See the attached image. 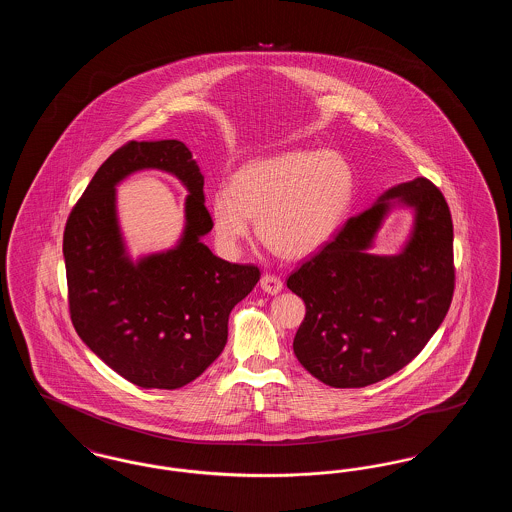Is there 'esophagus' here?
I'll list each match as a JSON object with an SVG mask.
<instances>
[{
    "label": "esophagus",
    "instance_id": "esophagus-1",
    "mask_svg": "<svg viewBox=\"0 0 512 512\" xmlns=\"http://www.w3.org/2000/svg\"><path fill=\"white\" fill-rule=\"evenodd\" d=\"M282 280L278 278V276H274V274H265L263 278H261V290L263 292L270 293V295H276V293L282 292Z\"/></svg>",
    "mask_w": 512,
    "mask_h": 512
}]
</instances>
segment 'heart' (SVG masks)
I'll return each instance as SVG.
<instances>
[{
	"label": "heart",
	"mask_w": 512,
	"mask_h": 512,
	"mask_svg": "<svg viewBox=\"0 0 512 512\" xmlns=\"http://www.w3.org/2000/svg\"><path fill=\"white\" fill-rule=\"evenodd\" d=\"M353 171L334 151L290 149L245 163L211 195L220 247L236 253L253 232L286 259H305L328 244L353 197Z\"/></svg>",
	"instance_id": "b5f03b06"
}]
</instances>
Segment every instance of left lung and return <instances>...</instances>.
Here are the masks:
<instances>
[{"label":"left lung","mask_w":512,"mask_h":512,"mask_svg":"<svg viewBox=\"0 0 512 512\" xmlns=\"http://www.w3.org/2000/svg\"><path fill=\"white\" fill-rule=\"evenodd\" d=\"M395 204L414 209L410 240L395 256H374L367 249ZM288 288L305 301L293 353L317 380L365 388L395 374L436 334L453 299L445 197L428 178L393 186L292 272Z\"/></svg>","instance_id":"1"}]
</instances>
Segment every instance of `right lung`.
I'll return each instance as SVG.
<instances>
[{
  "mask_svg": "<svg viewBox=\"0 0 512 512\" xmlns=\"http://www.w3.org/2000/svg\"><path fill=\"white\" fill-rule=\"evenodd\" d=\"M157 168L189 190L187 224L172 250L132 262L116 219V184ZM213 228L203 174L178 140L128 142L94 174L74 205L63 255L74 330L99 359L140 388L176 390L201 376L226 345L228 317L259 282L201 242Z\"/></svg>",
  "mask_w": 512,
  "mask_h": 512,
  "instance_id": "1",
  "label": "right lung"
}]
</instances>
